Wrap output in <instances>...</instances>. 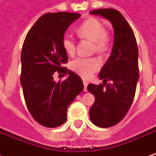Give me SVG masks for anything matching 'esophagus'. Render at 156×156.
Listing matches in <instances>:
<instances>
[{
    "label": "esophagus",
    "mask_w": 156,
    "mask_h": 156,
    "mask_svg": "<svg viewBox=\"0 0 156 156\" xmlns=\"http://www.w3.org/2000/svg\"><path fill=\"white\" fill-rule=\"evenodd\" d=\"M83 86H84V88H83L84 92L88 91V90H87V86H88V83H87L86 81H83Z\"/></svg>",
    "instance_id": "1"
}]
</instances>
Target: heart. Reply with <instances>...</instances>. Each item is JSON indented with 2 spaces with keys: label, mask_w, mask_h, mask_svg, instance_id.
Returning a JSON list of instances; mask_svg holds the SVG:
<instances>
[{
  "label": "heart",
  "mask_w": 156,
  "mask_h": 156,
  "mask_svg": "<svg viewBox=\"0 0 156 156\" xmlns=\"http://www.w3.org/2000/svg\"><path fill=\"white\" fill-rule=\"evenodd\" d=\"M78 34L83 38L93 41L95 51L98 53H105L109 48V37L105 32V27L98 19L89 18L83 22L78 27ZM62 45L68 54L74 53L75 43L72 36H63ZM70 68L77 74L87 79L99 69L100 62L95 58H77L72 61Z\"/></svg>",
  "instance_id": "1"
}]
</instances>
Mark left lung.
I'll return each mask as SVG.
<instances>
[{"label":"left lung","instance_id":"8db88e82","mask_svg":"<svg viewBox=\"0 0 156 156\" xmlns=\"http://www.w3.org/2000/svg\"><path fill=\"white\" fill-rule=\"evenodd\" d=\"M89 13L108 19L114 28L111 55L98 74L103 84L88 85L95 98L89 109L92 123L108 128L123 119L134 100L139 80L137 42L129 24L117 10L98 9Z\"/></svg>","mask_w":156,"mask_h":156}]
</instances>
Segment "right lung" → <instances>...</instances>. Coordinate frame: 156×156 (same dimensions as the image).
<instances>
[{"label": "right lung", "instance_id": "right-lung-1", "mask_svg": "<svg viewBox=\"0 0 156 156\" xmlns=\"http://www.w3.org/2000/svg\"><path fill=\"white\" fill-rule=\"evenodd\" d=\"M81 16L78 13H47L32 26L22 46V84L29 112L37 123L56 128L67 120V109L83 89L81 78L63 67L68 62L62 40L69 26ZM68 74L56 83L54 73Z\"/></svg>", "mask_w": 156, "mask_h": 156}]
</instances>
